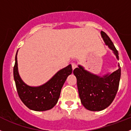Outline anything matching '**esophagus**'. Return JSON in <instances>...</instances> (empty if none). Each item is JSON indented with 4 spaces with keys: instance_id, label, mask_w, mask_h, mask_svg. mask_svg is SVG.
Returning <instances> with one entry per match:
<instances>
[{
    "instance_id": "esophagus-1",
    "label": "esophagus",
    "mask_w": 131,
    "mask_h": 131,
    "mask_svg": "<svg viewBox=\"0 0 131 131\" xmlns=\"http://www.w3.org/2000/svg\"><path fill=\"white\" fill-rule=\"evenodd\" d=\"M71 64H72V67L73 70L75 69V68L77 67V64H76V63H75V62H73V63H72Z\"/></svg>"
}]
</instances>
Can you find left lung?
Wrapping results in <instances>:
<instances>
[{"label": "left lung", "instance_id": "1", "mask_svg": "<svg viewBox=\"0 0 131 131\" xmlns=\"http://www.w3.org/2000/svg\"><path fill=\"white\" fill-rule=\"evenodd\" d=\"M101 34L106 45L113 50L118 59V52L109 37L104 31H101ZM73 72L77 78L81 101L86 109L92 111H102L111 104L119 87L121 77L119 66L116 71L103 78L88 72L81 66L75 68Z\"/></svg>", "mask_w": 131, "mask_h": 131}]
</instances>
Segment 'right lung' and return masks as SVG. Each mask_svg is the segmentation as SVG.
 Listing matches in <instances>:
<instances>
[{"label": "right lung", "instance_id": "right-lung-1", "mask_svg": "<svg viewBox=\"0 0 131 131\" xmlns=\"http://www.w3.org/2000/svg\"><path fill=\"white\" fill-rule=\"evenodd\" d=\"M17 54L13 67V78L16 89L23 103L30 109L45 111L53 108L59 97L61 90L67 77L72 72L71 64L61 70L50 80L42 86L32 87L26 85L18 73Z\"/></svg>", "mask_w": 131, "mask_h": 131}]
</instances>
